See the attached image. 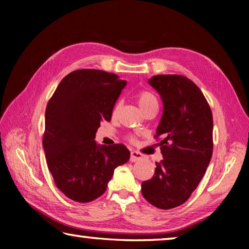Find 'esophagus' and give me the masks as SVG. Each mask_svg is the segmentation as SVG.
Returning <instances> with one entry per match:
<instances>
[{
  "instance_id": "34e87169",
  "label": "esophagus",
  "mask_w": 249,
  "mask_h": 249,
  "mask_svg": "<svg viewBox=\"0 0 249 249\" xmlns=\"http://www.w3.org/2000/svg\"><path fill=\"white\" fill-rule=\"evenodd\" d=\"M142 158V155L141 153H138L136 150H132L130 151V158L129 160L132 162H136L138 160H141Z\"/></svg>"
}]
</instances>
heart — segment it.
Returning a JSON list of instances; mask_svg holds the SVG:
<instances>
[{"mask_svg":"<svg viewBox=\"0 0 249 249\" xmlns=\"http://www.w3.org/2000/svg\"><path fill=\"white\" fill-rule=\"evenodd\" d=\"M136 99H137L138 105H140L142 111H145L146 108L153 107V105H158L157 99H156V96L151 93L150 91L142 90L141 92H138ZM119 109H120V102H116L112 108V115L115 116L117 114V112H119ZM127 140L129 142H135L136 138H135L134 135H128Z\"/></svg>","mask_w":249,"mask_h":249,"instance_id":"heart-1","label":"heart"}]
</instances>
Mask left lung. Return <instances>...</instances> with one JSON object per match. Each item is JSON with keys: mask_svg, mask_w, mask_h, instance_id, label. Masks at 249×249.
<instances>
[{"mask_svg": "<svg viewBox=\"0 0 249 249\" xmlns=\"http://www.w3.org/2000/svg\"><path fill=\"white\" fill-rule=\"evenodd\" d=\"M148 83L163 103L155 135L163 159L142 193L156 208L169 210L183 204L203 178L213 153V116L199 87L184 75L158 74Z\"/></svg>", "mask_w": 249, "mask_h": 249, "instance_id": "left-lung-1", "label": "left lung"}]
</instances>
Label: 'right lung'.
<instances>
[{"mask_svg":"<svg viewBox=\"0 0 249 249\" xmlns=\"http://www.w3.org/2000/svg\"><path fill=\"white\" fill-rule=\"evenodd\" d=\"M126 86L115 73L79 69L61 80L48 101L43 146L49 171L64 195L75 202H91L107 190L117 166L129 159L123 144L96 145L102 121Z\"/></svg>","mask_w":249,"mask_h":249,"instance_id":"add662e5","label":"right lung"}]
</instances>
